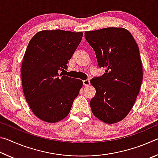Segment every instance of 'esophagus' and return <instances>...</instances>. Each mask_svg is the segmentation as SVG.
<instances>
[{"label":"esophagus","instance_id":"obj_1","mask_svg":"<svg viewBox=\"0 0 158 158\" xmlns=\"http://www.w3.org/2000/svg\"><path fill=\"white\" fill-rule=\"evenodd\" d=\"M83 84H84V85H90V81L89 79H85V80H84L83 81Z\"/></svg>","mask_w":158,"mask_h":158}]
</instances>
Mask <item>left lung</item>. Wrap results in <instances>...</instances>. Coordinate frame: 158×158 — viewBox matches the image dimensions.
<instances>
[{"mask_svg": "<svg viewBox=\"0 0 158 158\" xmlns=\"http://www.w3.org/2000/svg\"><path fill=\"white\" fill-rule=\"evenodd\" d=\"M85 37L99 67L106 68L101 77L90 80L96 90L90 102L93 114L105 123L121 121L135 105L143 79L138 45L123 28L85 31Z\"/></svg>", "mask_w": 158, "mask_h": 158, "instance_id": "obj_1", "label": "left lung"}]
</instances>
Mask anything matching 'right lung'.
Segmentation results:
<instances>
[{"mask_svg":"<svg viewBox=\"0 0 158 158\" xmlns=\"http://www.w3.org/2000/svg\"><path fill=\"white\" fill-rule=\"evenodd\" d=\"M82 36V32L42 31L29 42L21 65L23 91L32 111L42 121L65 118L79 95L81 80L60 72L68 68Z\"/></svg>","mask_w":158,"mask_h":158,"instance_id":"1","label":"right lung"}]
</instances>
